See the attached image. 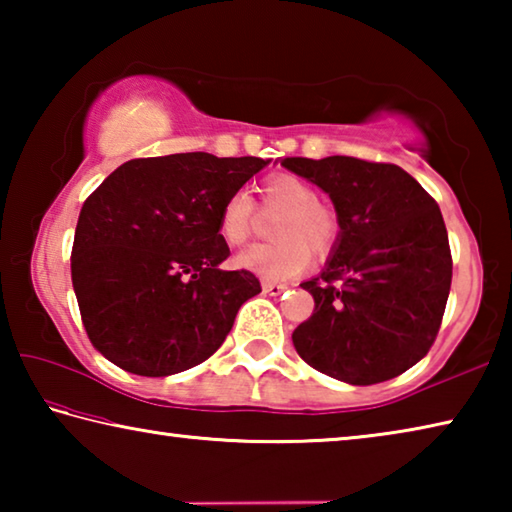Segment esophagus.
I'll use <instances>...</instances> for the list:
<instances>
[{
    "label": "esophagus",
    "mask_w": 512,
    "mask_h": 512,
    "mask_svg": "<svg viewBox=\"0 0 512 512\" xmlns=\"http://www.w3.org/2000/svg\"><path fill=\"white\" fill-rule=\"evenodd\" d=\"M262 289H264V293H268V296H280V293L287 291L289 287L280 282H262Z\"/></svg>",
    "instance_id": "obj_1"
}]
</instances>
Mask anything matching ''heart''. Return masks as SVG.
<instances>
[{
  "label": "heart",
  "instance_id": "heart-1",
  "mask_svg": "<svg viewBox=\"0 0 512 512\" xmlns=\"http://www.w3.org/2000/svg\"><path fill=\"white\" fill-rule=\"evenodd\" d=\"M259 210L277 214L271 223L273 241L246 248L237 257L266 280H289L305 271L311 253L325 257L341 237V219L334 207L320 201L318 189L293 173H275L259 185ZM255 228V205L246 192H232L216 214V235L225 246H244Z\"/></svg>",
  "mask_w": 512,
  "mask_h": 512
}]
</instances>
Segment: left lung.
<instances>
[{
	"instance_id": "1",
	"label": "left lung",
	"mask_w": 512,
	"mask_h": 512,
	"mask_svg": "<svg viewBox=\"0 0 512 512\" xmlns=\"http://www.w3.org/2000/svg\"><path fill=\"white\" fill-rule=\"evenodd\" d=\"M282 167L327 192L341 219L327 268L302 282L314 314L293 329L298 354L354 386L402 375L431 350L452 287L438 203L397 164L332 155Z\"/></svg>"
}]
</instances>
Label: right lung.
I'll return each mask as SVG.
<instances>
[{"instance_id":"right-lung-1","label":"right lung","mask_w":512,"mask_h":512,"mask_svg":"<svg viewBox=\"0 0 512 512\" xmlns=\"http://www.w3.org/2000/svg\"><path fill=\"white\" fill-rule=\"evenodd\" d=\"M266 164L210 153L135 158L85 198L72 284L103 357L133 375L167 377L221 348L262 284L246 268H219L230 248L216 214Z\"/></svg>"}]
</instances>
